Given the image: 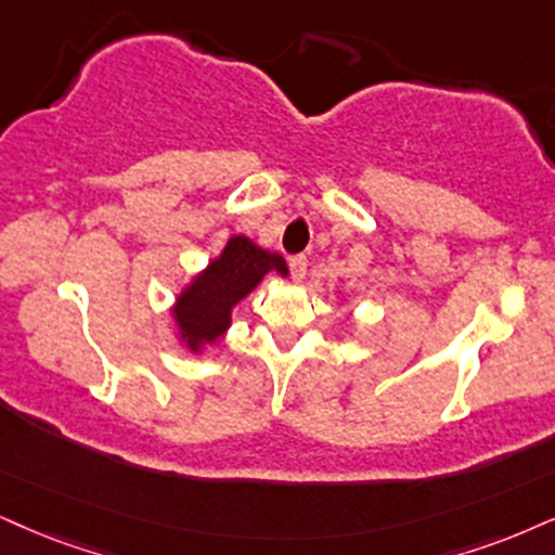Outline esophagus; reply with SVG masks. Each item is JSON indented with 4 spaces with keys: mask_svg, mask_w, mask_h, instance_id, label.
Returning a JSON list of instances; mask_svg holds the SVG:
<instances>
[{
    "mask_svg": "<svg viewBox=\"0 0 555 555\" xmlns=\"http://www.w3.org/2000/svg\"><path fill=\"white\" fill-rule=\"evenodd\" d=\"M291 275H293V280H296V283H300V280L306 278V267H309V259H306L304 255H298V257H291Z\"/></svg>",
    "mask_w": 555,
    "mask_h": 555,
    "instance_id": "esophagus-1",
    "label": "esophagus"
}]
</instances>
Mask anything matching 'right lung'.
<instances>
[{
	"label": "right lung",
	"instance_id": "obj_1",
	"mask_svg": "<svg viewBox=\"0 0 555 555\" xmlns=\"http://www.w3.org/2000/svg\"><path fill=\"white\" fill-rule=\"evenodd\" d=\"M288 275L285 259L257 246L246 236H231L223 251L190 280L175 300V324L190 352L214 345L231 326V311L262 283L267 272Z\"/></svg>",
	"mask_w": 555,
	"mask_h": 555
}]
</instances>
